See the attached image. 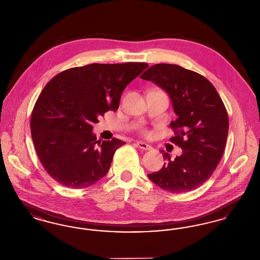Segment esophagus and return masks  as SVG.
Masks as SVG:
<instances>
[{
    "label": "esophagus",
    "instance_id": "1",
    "mask_svg": "<svg viewBox=\"0 0 260 260\" xmlns=\"http://www.w3.org/2000/svg\"><path fill=\"white\" fill-rule=\"evenodd\" d=\"M136 145H137L139 148L143 149V150H152V146H151V145L146 144V143H144V142H142V141H137V142H136Z\"/></svg>",
    "mask_w": 260,
    "mask_h": 260
}]
</instances>
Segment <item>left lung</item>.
I'll list each match as a JSON object with an SVG mask.
<instances>
[{
  "label": "left lung",
  "instance_id": "obj_1",
  "mask_svg": "<svg viewBox=\"0 0 260 260\" xmlns=\"http://www.w3.org/2000/svg\"><path fill=\"white\" fill-rule=\"evenodd\" d=\"M164 89L170 96L177 118L171 123L175 136L171 140L182 154L171 160L161 151L164 164L149 179L172 193L188 192L206 182L220 161L229 121L215 87L194 71L174 64H156L140 76Z\"/></svg>",
  "mask_w": 260,
  "mask_h": 260
}]
</instances>
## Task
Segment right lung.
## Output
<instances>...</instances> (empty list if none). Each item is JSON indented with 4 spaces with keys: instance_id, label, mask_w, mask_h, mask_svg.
Masks as SVG:
<instances>
[{
    "instance_id": "right-lung-1",
    "label": "right lung",
    "mask_w": 260,
    "mask_h": 260,
    "mask_svg": "<svg viewBox=\"0 0 260 260\" xmlns=\"http://www.w3.org/2000/svg\"><path fill=\"white\" fill-rule=\"evenodd\" d=\"M149 65L93 63L56 75L44 87L31 116V135L47 173L61 185L85 188L108 173L125 142L96 140L92 124L119 108L125 87Z\"/></svg>"
}]
</instances>
